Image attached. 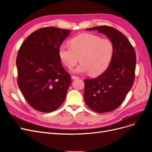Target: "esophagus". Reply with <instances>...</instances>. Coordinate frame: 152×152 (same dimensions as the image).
<instances>
[{"label": "esophagus", "instance_id": "1", "mask_svg": "<svg viewBox=\"0 0 152 152\" xmlns=\"http://www.w3.org/2000/svg\"><path fill=\"white\" fill-rule=\"evenodd\" d=\"M79 77H77V76H75V75H72V79H79Z\"/></svg>", "mask_w": 152, "mask_h": 152}]
</instances>
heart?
I'll use <instances>...</instances> for the list:
<instances>
[{"mask_svg":"<svg viewBox=\"0 0 152 152\" xmlns=\"http://www.w3.org/2000/svg\"><path fill=\"white\" fill-rule=\"evenodd\" d=\"M70 47L61 45L58 49L59 56L68 68L75 66L79 59L81 63L75 72H89L91 75H97L104 72L112 61L114 45L108 39L92 34H82L72 38Z\"/></svg>","mask_w":152,"mask_h":152,"instance_id":"1","label":"heart"}]
</instances>
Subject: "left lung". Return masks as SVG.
<instances>
[{"mask_svg": "<svg viewBox=\"0 0 152 152\" xmlns=\"http://www.w3.org/2000/svg\"><path fill=\"white\" fill-rule=\"evenodd\" d=\"M107 35L114 45L112 61L107 70L93 79H85L84 98L93 111L103 113L117 108L134 83L136 53L129 40L117 29L108 26L87 28Z\"/></svg>", "mask_w": 152, "mask_h": 152, "instance_id": "obj_1", "label": "left lung"}]
</instances>
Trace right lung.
I'll return each instance as SVG.
<instances>
[{
    "mask_svg": "<svg viewBox=\"0 0 152 152\" xmlns=\"http://www.w3.org/2000/svg\"><path fill=\"white\" fill-rule=\"evenodd\" d=\"M70 32L56 27L39 29L18 50V87L26 102L39 112H53L66 98L71 78L61 65L58 49Z\"/></svg>",
    "mask_w": 152,
    "mask_h": 152,
    "instance_id": "add662e5",
    "label": "right lung"
}]
</instances>
